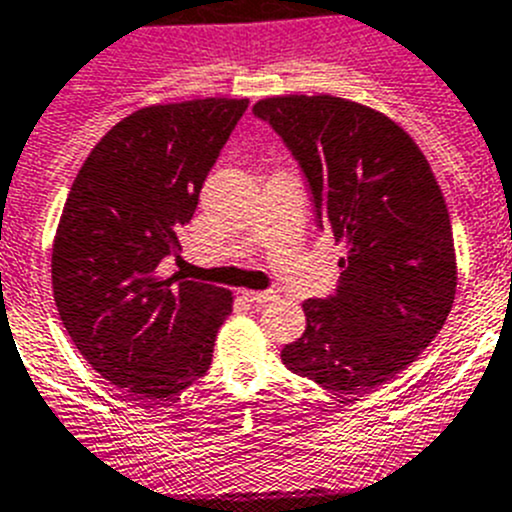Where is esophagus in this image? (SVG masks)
<instances>
[{
	"mask_svg": "<svg viewBox=\"0 0 512 512\" xmlns=\"http://www.w3.org/2000/svg\"><path fill=\"white\" fill-rule=\"evenodd\" d=\"M251 304H269V301L276 299V291H243Z\"/></svg>",
	"mask_w": 512,
	"mask_h": 512,
	"instance_id": "obj_1",
	"label": "esophagus"
}]
</instances>
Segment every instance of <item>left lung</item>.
Instances as JSON below:
<instances>
[{
    "label": "left lung",
    "mask_w": 512,
    "mask_h": 512,
    "mask_svg": "<svg viewBox=\"0 0 512 512\" xmlns=\"http://www.w3.org/2000/svg\"><path fill=\"white\" fill-rule=\"evenodd\" d=\"M309 180L316 226L344 246L339 286L306 299L286 367L342 394H369L437 337L457 289L450 213L430 163L387 115L334 95L253 105Z\"/></svg>",
    "instance_id": "left-lung-1"
}]
</instances>
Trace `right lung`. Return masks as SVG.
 Here are the masks:
<instances>
[{"mask_svg":"<svg viewBox=\"0 0 512 512\" xmlns=\"http://www.w3.org/2000/svg\"><path fill=\"white\" fill-rule=\"evenodd\" d=\"M248 100L135 110L107 130L70 188L55 246L60 319L92 369L133 399H163L208 372L231 291L158 276Z\"/></svg>","mask_w":512,"mask_h":512,"instance_id":"add662e5","label":"right lung"}]
</instances>
